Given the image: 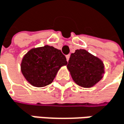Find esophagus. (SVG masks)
Here are the masks:
<instances>
[{"instance_id":"obj_1","label":"esophagus","mask_w":124,"mask_h":124,"mask_svg":"<svg viewBox=\"0 0 124 124\" xmlns=\"http://www.w3.org/2000/svg\"><path fill=\"white\" fill-rule=\"evenodd\" d=\"M66 59H67V61L68 62V61H69V59H70V55H69V54L66 56Z\"/></svg>"}]
</instances>
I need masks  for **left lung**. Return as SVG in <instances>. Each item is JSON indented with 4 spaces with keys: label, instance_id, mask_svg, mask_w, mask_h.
Segmentation results:
<instances>
[{
    "label": "left lung",
    "instance_id": "1",
    "mask_svg": "<svg viewBox=\"0 0 124 124\" xmlns=\"http://www.w3.org/2000/svg\"><path fill=\"white\" fill-rule=\"evenodd\" d=\"M67 68L74 82L85 88L95 86L105 73L102 60L85 49H77L70 54Z\"/></svg>",
    "mask_w": 124,
    "mask_h": 124
}]
</instances>
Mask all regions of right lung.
I'll use <instances>...</instances> for the list:
<instances>
[{
  "mask_svg": "<svg viewBox=\"0 0 124 124\" xmlns=\"http://www.w3.org/2000/svg\"><path fill=\"white\" fill-rule=\"evenodd\" d=\"M68 62L61 51L45 46L29 50L22 59L21 72L30 85L42 87L52 83L59 70Z\"/></svg>",
  "mask_w": 124,
  "mask_h": 124,
  "instance_id": "obj_1",
  "label": "right lung"
}]
</instances>
